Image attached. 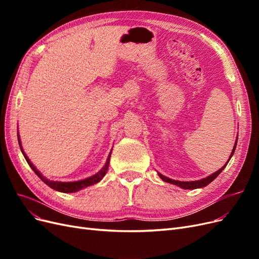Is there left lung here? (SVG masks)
I'll use <instances>...</instances> for the list:
<instances>
[{
	"label": "left lung",
	"instance_id": "obj_1",
	"mask_svg": "<svg viewBox=\"0 0 259 259\" xmlns=\"http://www.w3.org/2000/svg\"><path fill=\"white\" fill-rule=\"evenodd\" d=\"M237 144H238V137H237V139H236V143H234V146H233V149H232V152H231V154H230V156H229V160L226 162V164H225V165H224L221 169H218L217 171H215V173H213L211 175L207 176L206 178H202V179H200V180H194V182H179V180L170 179V178H168V177H166V176H164V175H162L161 173H158V174H159L160 178H161L162 180H164V182H165V183H169V184H171V185L178 186V187H180V188H183V189H198V188L206 187L208 184H210L211 182H213V180H214L219 174H221L222 171H223V169L227 166V164H228V162H229L230 159L232 158V155H233V153H234V150H236Z\"/></svg>",
	"mask_w": 259,
	"mask_h": 259
}]
</instances>
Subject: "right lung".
I'll use <instances>...</instances> for the list:
<instances>
[{
    "label": "right lung",
    "mask_w": 259,
    "mask_h": 259,
    "mask_svg": "<svg viewBox=\"0 0 259 259\" xmlns=\"http://www.w3.org/2000/svg\"><path fill=\"white\" fill-rule=\"evenodd\" d=\"M17 136H18V143H19V147H20V149H21V152H22L23 156H25V159H26V161L28 162L30 167L33 169V171H34V173H35L38 177H40V179L42 180L43 183H45L49 187H51L52 189L56 190V191L65 192V193H71V192L80 191L81 189H84V188H86V187H90V186H93V185H95V184L99 183L100 180L104 178V176L106 175L107 170H108L109 162H110L111 152L109 153L107 162H106V164L104 165V167L101 168V169L98 171V173H96L95 175H93V176L88 177V178H85V179H82V180H77V182H68V183H66V182H57V180H56V182H54V180H50V179H48L46 177H44V176L40 173V171H38V170L36 169V167L33 165V164L31 163V161L29 160V158L26 155L25 151H23V149H22V147H21V142H20L19 133H17ZM111 151H112V150H111Z\"/></svg>",
    "instance_id": "1"
}]
</instances>
